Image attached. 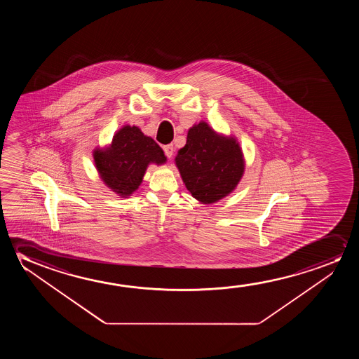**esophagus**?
I'll use <instances>...</instances> for the list:
<instances>
[{"label":"esophagus","mask_w":359,"mask_h":359,"mask_svg":"<svg viewBox=\"0 0 359 359\" xmlns=\"http://www.w3.org/2000/svg\"><path fill=\"white\" fill-rule=\"evenodd\" d=\"M163 149H164L165 156H167V157L170 159V158L172 157V154H174V147H172V144H168V146H164Z\"/></svg>","instance_id":"esophagus-1"}]
</instances>
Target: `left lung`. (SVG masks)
Returning <instances> with one entry per match:
<instances>
[{
  "instance_id": "left-lung-1",
  "label": "left lung",
  "mask_w": 359,
  "mask_h": 359,
  "mask_svg": "<svg viewBox=\"0 0 359 359\" xmlns=\"http://www.w3.org/2000/svg\"><path fill=\"white\" fill-rule=\"evenodd\" d=\"M175 165L194 198L203 205L231 195L245 172V159L236 136L217 133L206 121L194 123Z\"/></svg>"
}]
</instances>
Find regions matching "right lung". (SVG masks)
Here are the masks:
<instances>
[{"instance_id": "right-lung-1", "label": "right lung", "mask_w": 359, "mask_h": 359, "mask_svg": "<svg viewBox=\"0 0 359 359\" xmlns=\"http://www.w3.org/2000/svg\"><path fill=\"white\" fill-rule=\"evenodd\" d=\"M93 159L105 187L123 198L137 190L149 164L162 165L167 162L159 144L135 125H123L111 142L95 148Z\"/></svg>"}]
</instances>
